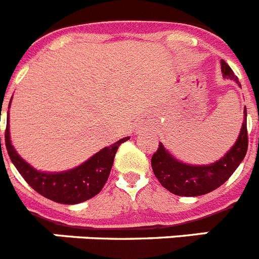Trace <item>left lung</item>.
Returning a JSON list of instances; mask_svg holds the SVG:
<instances>
[{
    "instance_id": "obj_1",
    "label": "left lung",
    "mask_w": 259,
    "mask_h": 259,
    "mask_svg": "<svg viewBox=\"0 0 259 259\" xmlns=\"http://www.w3.org/2000/svg\"><path fill=\"white\" fill-rule=\"evenodd\" d=\"M222 64V73L224 78L233 79L238 86V78L235 76L231 66L224 60ZM246 107L244 108V120L237 140L220 160L208 165H190L177 160L170 154L166 148L160 143L158 149L152 156V169L158 180L170 193L180 196H199L208 194L220 187L229 177L235 173L238 165L245 158L247 151Z\"/></svg>"
}]
</instances>
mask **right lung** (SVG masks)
<instances>
[{"label":"right lung","mask_w":259,"mask_h":259,"mask_svg":"<svg viewBox=\"0 0 259 259\" xmlns=\"http://www.w3.org/2000/svg\"><path fill=\"white\" fill-rule=\"evenodd\" d=\"M127 140H130L128 136L120 139L110 147L103 148L97 152L94 156L90 157L89 160L73 169L59 171V173L40 171V170H36L31 166L28 162H26L13 147L12 140H10V131H9L8 112L5 145L10 160L14 163L19 174L23 177L24 181L36 193L43 195L44 198L54 200V202L61 203V204H77V203H82L88 199L96 196L103 189L106 181L110 176L115 153L118 151L119 145Z\"/></svg>","instance_id":"obj_1"}]
</instances>
